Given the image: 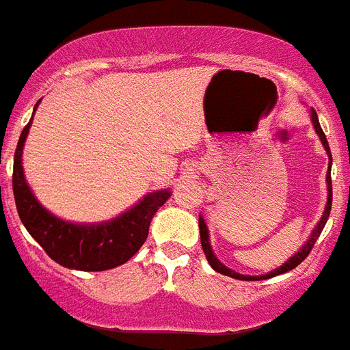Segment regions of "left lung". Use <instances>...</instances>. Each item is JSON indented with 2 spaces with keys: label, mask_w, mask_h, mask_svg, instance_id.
Here are the masks:
<instances>
[{
  "label": "left lung",
  "mask_w": 350,
  "mask_h": 350,
  "mask_svg": "<svg viewBox=\"0 0 350 350\" xmlns=\"http://www.w3.org/2000/svg\"><path fill=\"white\" fill-rule=\"evenodd\" d=\"M310 118H311V123H313L314 132H317V135H319L320 141H322V146H324V150H325V152H327V157H329V172H327V175H325V182H327V202H325L324 213H322V216H320V220L317 221V225H314V229L311 230L310 238L306 239V243L299 248V252L293 254V256H291V258L288 259V261L282 262L281 267L275 268L273 272H268V273H265V275H256V277H254V275H243V273L234 272V270H230L229 267H225L224 262H221L220 259L216 258L215 252H213V248H211L209 229H207L206 220H204L202 216H198V227H200L202 248H204V254H206L207 261H209V265H211V267H213V270H216V272H218V273L229 275V277H232V279H239V281H262V279H270V277H275V275H279V273L290 272V270H293V268H295L297 265H300V262H302L306 258H308V254L311 252V248H313L314 241L319 239L320 232L324 230L325 224H327L329 213H331V202H333V184H331V164H333V159H331V150H329V144H327V139H325L324 130H322V126H320L319 116H317V112H314L313 109H310Z\"/></svg>",
  "instance_id": "1"
}]
</instances>
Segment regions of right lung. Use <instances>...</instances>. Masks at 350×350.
<instances>
[{
	"mask_svg": "<svg viewBox=\"0 0 350 350\" xmlns=\"http://www.w3.org/2000/svg\"><path fill=\"white\" fill-rule=\"evenodd\" d=\"M33 109V114L37 111ZM31 114V120H33ZM31 120L23 129L14 155V198L23 225L53 261L71 270L102 272L111 270L134 256L148 236L150 221L172 196L170 187L144 195L135 206L116 218L94 224H77L62 220L46 209L25 178L23 148L30 132Z\"/></svg>",
	"mask_w": 350,
	"mask_h": 350,
	"instance_id": "right-lung-1",
	"label": "right lung"
}]
</instances>
